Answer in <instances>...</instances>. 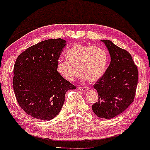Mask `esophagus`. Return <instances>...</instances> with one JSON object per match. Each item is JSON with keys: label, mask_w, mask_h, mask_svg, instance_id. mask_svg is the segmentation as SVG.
Wrapping results in <instances>:
<instances>
[{"label": "esophagus", "mask_w": 150, "mask_h": 150, "mask_svg": "<svg viewBox=\"0 0 150 150\" xmlns=\"http://www.w3.org/2000/svg\"><path fill=\"white\" fill-rule=\"evenodd\" d=\"M78 89H79V90H81V91H86L89 89L87 87H78Z\"/></svg>", "instance_id": "esophagus-1"}]
</instances>
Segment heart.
<instances>
[{
    "mask_svg": "<svg viewBox=\"0 0 150 150\" xmlns=\"http://www.w3.org/2000/svg\"><path fill=\"white\" fill-rule=\"evenodd\" d=\"M66 58V60L60 59L57 63V71L59 75L71 81L77 76L79 71L82 79L95 82L105 71L108 54L102 47L78 44L67 52Z\"/></svg>",
    "mask_w": 150,
    "mask_h": 150,
    "instance_id": "heart-1",
    "label": "heart"
}]
</instances>
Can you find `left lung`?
<instances>
[{
  "mask_svg": "<svg viewBox=\"0 0 150 150\" xmlns=\"http://www.w3.org/2000/svg\"><path fill=\"white\" fill-rule=\"evenodd\" d=\"M101 41L109 52L110 63L93 85L98 101L91 108L98 117L111 119L124 112L134 101L139 72L128 51L110 40Z\"/></svg>",
  "mask_w": 150,
  "mask_h": 150,
  "instance_id": "obj_1",
  "label": "left lung"
}]
</instances>
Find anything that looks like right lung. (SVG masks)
<instances>
[{"label":"right lung","mask_w":150,"mask_h":150,"mask_svg":"<svg viewBox=\"0 0 150 150\" xmlns=\"http://www.w3.org/2000/svg\"><path fill=\"white\" fill-rule=\"evenodd\" d=\"M65 46L66 41L61 38L42 41L16 59L14 93L18 104L33 117L52 120L60 112L67 91L76 89L57 71V63Z\"/></svg>","instance_id":"obj_1"}]
</instances>
